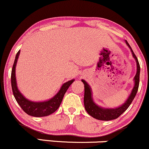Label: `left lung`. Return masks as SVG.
I'll use <instances>...</instances> for the list:
<instances>
[{"mask_svg": "<svg viewBox=\"0 0 149 149\" xmlns=\"http://www.w3.org/2000/svg\"><path fill=\"white\" fill-rule=\"evenodd\" d=\"M126 44L128 46L129 48L130 49L131 52L132 54V56L135 59L136 63V73L134 78V87L132 88V91H131L130 95L126 101L124 102L122 105L119 106L117 107H114V108H107V107H101L98 105L94 102L93 98V92L92 89H91V86L88 84L85 80L82 79L81 81L84 84L85 88V93H84V106L85 109L87 111V112L91 116H92L94 118L97 119L99 120H103V121H109L112 120L114 119H117L119 117L123 112H125L127 110V108L130 107V105L133 101L134 98L135 97L136 95L137 91H138L139 84V76H140V66L139 63L138 59H137L136 56L134 54V53L132 51V48L125 40Z\"/></svg>", "mask_w": 149, "mask_h": 149, "instance_id": "left-lung-1", "label": "left lung"}]
</instances>
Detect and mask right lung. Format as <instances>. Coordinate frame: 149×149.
Returning <instances> with one entry per match:
<instances>
[{"label":"right lung","mask_w":149,"mask_h":149,"mask_svg":"<svg viewBox=\"0 0 149 149\" xmlns=\"http://www.w3.org/2000/svg\"><path fill=\"white\" fill-rule=\"evenodd\" d=\"M19 53H20V50L16 54L13 66L12 73H11V86H12L13 93V95L16 101L20 106L21 108L23 109L24 112L32 117H45V116H48L54 113L59 107L65 93L69 86L72 84V83L75 81V79H72L71 81L63 83L58 93L52 98L47 100L35 102V101H32L26 98L18 89L15 76V68Z\"/></svg>","instance_id":"obj_1"}]
</instances>
